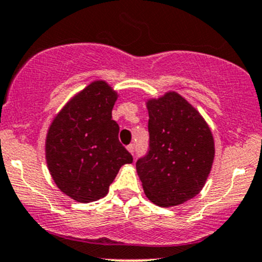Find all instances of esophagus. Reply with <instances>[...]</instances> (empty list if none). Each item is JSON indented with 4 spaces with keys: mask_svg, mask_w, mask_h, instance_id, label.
<instances>
[{
    "mask_svg": "<svg viewBox=\"0 0 262 262\" xmlns=\"http://www.w3.org/2000/svg\"><path fill=\"white\" fill-rule=\"evenodd\" d=\"M126 149H128L132 155H134V152H136V146H134V144H129V146L126 147Z\"/></svg>",
    "mask_w": 262,
    "mask_h": 262,
    "instance_id": "34e87169",
    "label": "esophagus"
}]
</instances>
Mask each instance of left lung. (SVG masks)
Returning <instances> with one entry per match:
<instances>
[{"mask_svg":"<svg viewBox=\"0 0 262 262\" xmlns=\"http://www.w3.org/2000/svg\"><path fill=\"white\" fill-rule=\"evenodd\" d=\"M149 149L137 161L144 194L167 208L192 199L204 186L214 160L209 125L175 91L146 102Z\"/></svg>","mask_w":262,"mask_h":262,"instance_id":"8db88e82","label":"left lung"}]
</instances>
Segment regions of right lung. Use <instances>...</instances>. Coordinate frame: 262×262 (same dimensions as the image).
Segmentation results:
<instances>
[{"mask_svg": "<svg viewBox=\"0 0 262 262\" xmlns=\"http://www.w3.org/2000/svg\"><path fill=\"white\" fill-rule=\"evenodd\" d=\"M116 99L106 82H91L63 106L48 129V170L60 191L76 202L104 198L121 166L133 162L113 120Z\"/></svg>", "mask_w": 262, "mask_h": 262, "instance_id": "1", "label": "right lung"}]
</instances>
